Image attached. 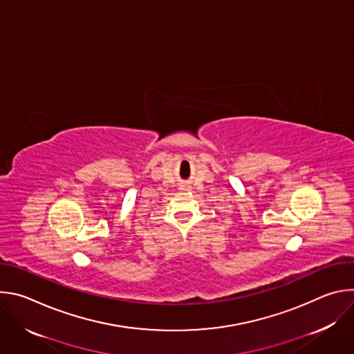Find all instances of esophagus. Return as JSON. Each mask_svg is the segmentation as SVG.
<instances>
[{"instance_id":"34e87169","label":"esophagus","mask_w":354,"mask_h":354,"mask_svg":"<svg viewBox=\"0 0 354 354\" xmlns=\"http://www.w3.org/2000/svg\"><path fill=\"white\" fill-rule=\"evenodd\" d=\"M190 187H192V186H190L189 183H186V182H185V183H182V185H180L179 190H190Z\"/></svg>"}]
</instances>
